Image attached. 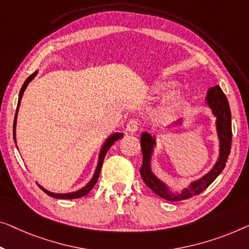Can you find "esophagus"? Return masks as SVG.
Segmentation results:
<instances>
[{
	"mask_svg": "<svg viewBox=\"0 0 249 249\" xmlns=\"http://www.w3.org/2000/svg\"><path fill=\"white\" fill-rule=\"evenodd\" d=\"M139 128H140V122L137 120L128 121L127 125H126V131L128 133H132V134H134V133L139 131Z\"/></svg>",
	"mask_w": 249,
	"mask_h": 249,
	"instance_id": "1",
	"label": "esophagus"
}]
</instances>
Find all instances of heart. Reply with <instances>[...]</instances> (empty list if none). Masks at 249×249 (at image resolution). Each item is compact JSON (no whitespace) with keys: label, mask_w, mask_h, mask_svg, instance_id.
I'll use <instances>...</instances> for the list:
<instances>
[{"label":"heart","mask_w":249,"mask_h":249,"mask_svg":"<svg viewBox=\"0 0 249 249\" xmlns=\"http://www.w3.org/2000/svg\"><path fill=\"white\" fill-rule=\"evenodd\" d=\"M161 88H163V86H158V89H161ZM181 97H182V95H181L180 92H176V94H173L171 97L169 98V101L165 105L166 112H172L173 109H176L178 105L180 104Z\"/></svg>","instance_id":"1"}]
</instances>
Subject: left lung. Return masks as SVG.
I'll return each mask as SVG.
<instances>
[{
    "instance_id": "8db88e82",
    "label": "left lung",
    "mask_w": 249,
    "mask_h": 249,
    "mask_svg": "<svg viewBox=\"0 0 249 249\" xmlns=\"http://www.w3.org/2000/svg\"><path fill=\"white\" fill-rule=\"evenodd\" d=\"M206 102L213 114L216 117V127L219 139V158L213 165V168L208 172L206 176L200 178L191 182L188 188L183 189L181 192L174 194L170 190L168 185L159 179L151 170V159L155 146V137L144 132L141 136V148L143 154V163L141 166L140 173L145 184L151 189L154 194H157L161 198H164L170 201H180V200L189 199L191 196L201 194L209 185L213 182L214 179L219 176L225 169L228 155L231 148V113L229 107L228 99L226 97L224 91L218 86L211 87L207 91ZM177 123H181V121H177ZM176 123V124H177Z\"/></svg>"
}]
</instances>
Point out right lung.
<instances>
[{"instance_id":"add662e5","label":"right lung","mask_w":249,"mask_h":249,"mask_svg":"<svg viewBox=\"0 0 249 249\" xmlns=\"http://www.w3.org/2000/svg\"><path fill=\"white\" fill-rule=\"evenodd\" d=\"M36 73L38 71H36L35 73H32L31 76L28 77V79L24 81L23 86H22L21 90H20V94H18V107H17V112H16V116H14V123H13V139H14V142L17 143L16 141V127H17V117H18V107H20V103H21V98L22 96H23V92L25 90V88H27L28 84L31 81L33 78L36 77ZM121 137H123V133H114V134L110 135L108 139L105 141V143H104V145L102 146V150L99 152V157H98V163H97V168L95 170V173L94 176H92L91 180L89 181V182L85 185L84 188L79 189V190H77L75 192H70V194H54V192H50L46 190V189L42 188L41 185L38 184L40 188L42 189V190L46 192L48 196H53V198H57V199H77V198H81V196H85L86 195L89 194V191L91 190L92 188H94V185L97 182L98 178H99V173H101V170H102V165H103V162H104V159H105V155L107 153V151L109 150V147L113 145V144L116 142L117 140H120Z\"/></svg>"}]
</instances>
